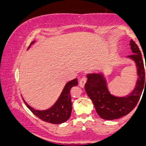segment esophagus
<instances>
[{"label": "esophagus", "mask_w": 146, "mask_h": 146, "mask_svg": "<svg viewBox=\"0 0 146 146\" xmlns=\"http://www.w3.org/2000/svg\"><path fill=\"white\" fill-rule=\"evenodd\" d=\"M86 82V79L84 77L82 78L80 80V86L82 87V88H84V87L85 84Z\"/></svg>", "instance_id": "34e87169"}]
</instances>
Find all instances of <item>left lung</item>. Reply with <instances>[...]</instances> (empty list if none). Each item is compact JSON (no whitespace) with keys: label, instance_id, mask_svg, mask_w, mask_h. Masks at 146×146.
I'll list each match as a JSON object with an SVG mask.
<instances>
[{"label":"left lung","instance_id":"obj_1","mask_svg":"<svg viewBox=\"0 0 146 146\" xmlns=\"http://www.w3.org/2000/svg\"><path fill=\"white\" fill-rule=\"evenodd\" d=\"M130 45L133 54L128 57L136 64L138 75L136 86L131 93L121 98L114 96L108 91L106 81L102 73L87 75L88 80L85 84V90L93 102L97 113L103 119H117L128 115L137 106L143 88L146 86L145 68L141 53L132 40L130 42Z\"/></svg>","mask_w":146,"mask_h":146}]
</instances>
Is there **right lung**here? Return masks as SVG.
<instances>
[{
	"instance_id": "right-lung-1",
	"label": "right lung",
	"mask_w": 146,
	"mask_h": 146,
	"mask_svg": "<svg viewBox=\"0 0 146 146\" xmlns=\"http://www.w3.org/2000/svg\"><path fill=\"white\" fill-rule=\"evenodd\" d=\"M35 41L32 42L31 44H32ZM31 44L29 48L31 46ZM78 79H74V80L68 82L64 86L60 98L57 100L55 104L47 110H35L32 107L28 105L24 100L23 101H24L25 105L27 106V108L41 120L45 122H48V123H53V124H60V123L67 121L69 117H71L72 103L70 92L73 86H78Z\"/></svg>"
}]
</instances>
